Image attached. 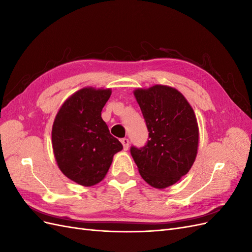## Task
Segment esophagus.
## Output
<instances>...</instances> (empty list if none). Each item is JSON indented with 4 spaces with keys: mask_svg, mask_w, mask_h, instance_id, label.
<instances>
[{
    "mask_svg": "<svg viewBox=\"0 0 252 252\" xmlns=\"http://www.w3.org/2000/svg\"><path fill=\"white\" fill-rule=\"evenodd\" d=\"M121 143L123 144L124 150H127V149H128V147H129V140H128V139H126V138H124V139H122V140H121Z\"/></svg>",
    "mask_w": 252,
    "mask_h": 252,
    "instance_id": "34e87169",
    "label": "esophagus"
}]
</instances>
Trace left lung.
Wrapping results in <instances>:
<instances>
[{"mask_svg":"<svg viewBox=\"0 0 252 252\" xmlns=\"http://www.w3.org/2000/svg\"><path fill=\"white\" fill-rule=\"evenodd\" d=\"M146 121L149 140L130 152L144 181L157 189L179 182L197 155L199 126L195 113L178 89L155 85L133 90Z\"/></svg>","mask_w":252,"mask_h":252,"instance_id":"obj_1","label":"left lung"}]
</instances>
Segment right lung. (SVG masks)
Here are the masks:
<instances>
[{"label":"right lung","instance_id":"right-lung-1","mask_svg":"<svg viewBox=\"0 0 252 252\" xmlns=\"http://www.w3.org/2000/svg\"><path fill=\"white\" fill-rule=\"evenodd\" d=\"M110 88L84 87L62 104L53 121L52 149L60 170L77 184L90 187L107 174L113 156L123 149L102 119Z\"/></svg>","mask_w":252,"mask_h":252}]
</instances>
